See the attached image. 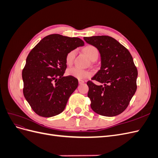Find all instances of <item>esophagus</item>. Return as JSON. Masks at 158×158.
Segmentation results:
<instances>
[{"instance_id": "obj_1", "label": "esophagus", "mask_w": 158, "mask_h": 158, "mask_svg": "<svg viewBox=\"0 0 158 158\" xmlns=\"http://www.w3.org/2000/svg\"><path fill=\"white\" fill-rule=\"evenodd\" d=\"M78 82L80 84H81L84 83V81L83 80H78Z\"/></svg>"}]
</instances>
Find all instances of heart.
Listing matches in <instances>:
<instances>
[{
  "mask_svg": "<svg viewBox=\"0 0 158 158\" xmlns=\"http://www.w3.org/2000/svg\"><path fill=\"white\" fill-rule=\"evenodd\" d=\"M84 51L88 58L92 61L97 60L99 56V51L94 45H87L84 48ZM76 54V50L74 49L69 51L66 55L65 60L66 63L68 65H71L73 64L74 57ZM67 73L69 76H73L78 79H84L86 78L92 74V73L89 70H84L79 67H73L67 70Z\"/></svg>",
  "mask_w": 158,
  "mask_h": 158,
  "instance_id": "obj_1",
  "label": "heart"
}]
</instances>
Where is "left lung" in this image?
Here are the masks:
<instances>
[{
	"mask_svg": "<svg viewBox=\"0 0 158 158\" xmlns=\"http://www.w3.org/2000/svg\"><path fill=\"white\" fill-rule=\"evenodd\" d=\"M101 55V69L92 78L103 85L88 81V97L96 113L113 117L128 107L137 85L138 70L130 52L114 38L107 35L84 37Z\"/></svg>",
	"mask_w": 158,
	"mask_h": 158,
	"instance_id": "left-lung-1",
	"label": "left lung"
}]
</instances>
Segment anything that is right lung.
I'll return each mask as SVG.
<instances>
[{
    "instance_id": "obj_1",
    "label": "right lung",
    "mask_w": 158,
    "mask_h": 158,
    "mask_svg": "<svg viewBox=\"0 0 158 158\" xmlns=\"http://www.w3.org/2000/svg\"><path fill=\"white\" fill-rule=\"evenodd\" d=\"M84 42L59 34L45 37L33 47L22 70L23 95L38 115L51 117L64 111L78 81L64 76L66 54Z\"/></svg>"
}]
</instances>
